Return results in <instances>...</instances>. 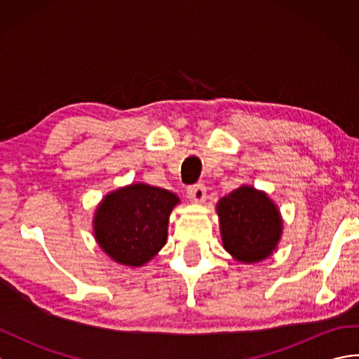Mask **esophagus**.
<instances>
[{
    "label": "esophagus",
    "mask_w": 359,
    "mask_h": 359,
    "mask_svg": "<svg viewBox=\"0 0 359 359\" xmlns=\"http://www.w3.org/2000/svg\"><path fill=\"white\" fill-rule=\"evenodd\" d=\"M187 194H188V199L191 202L202 203L205 199H207V188H205L203 184H197V185L189 187L187 189Z\"/></svg>",
    "instance_id": "1"
}]
</instances>
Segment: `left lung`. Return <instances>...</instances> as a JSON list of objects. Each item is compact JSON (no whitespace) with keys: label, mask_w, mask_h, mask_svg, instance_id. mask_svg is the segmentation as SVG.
<instances>
[{"label":"left lung","mask_w":359,"mask_h":359,"mask_svg":"<svg viewBox=\"0 0 359 359\" xmlns=\"http://www.w3.org/2000/svg\"><path fill=\"white\" fill-rule=\"evenodd\" d=\"M217 215L224 248L236 261L255 264L276 250L282 219L264 191L242 185L219 201Z\"/></svg>","instance_id":"1"}]
</instances>
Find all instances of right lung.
I'll return each mask as SVG.
<instances>
[{
    "label": "right lung",
    "instance_id": "1",
    "mask_svg": "<svg viewBox=\"0 0 359 359\" xmlns=\"http://www.w3.org/2000/svg\"><path fill=\"white\" fill-rule=\"evenodd\" d=\"M179 197L163 188L133 184L112 191L94 216V236L112 261L142 266L168 238V220Z\"/></svg>",
    "mask_w": 359,
    "mask_h": 359
}]
</instances>
